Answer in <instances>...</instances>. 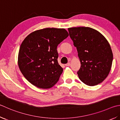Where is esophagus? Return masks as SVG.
<instances>
[{
	"label": "esophagus",
	"instance_id": "1",
	"mask_svg": "<svg viewBox=\"0 0 120 120\" xmlns=\"http://www.w3.org/2000/svg\"><path fill=\"white\" fill-rule=\"evenodd\" d=\"M70 66V62H68V64H66V66H67V67H68V66Z\"/></svg>",
	"mask_w": 120,
	"mask_h": 120
}]
</instances>
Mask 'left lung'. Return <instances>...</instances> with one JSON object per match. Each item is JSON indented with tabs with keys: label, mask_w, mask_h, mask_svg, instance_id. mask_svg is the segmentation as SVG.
<instances>
[{
	"label": "left lung",
	"mask_w": 120,
	"mask_h": 120,
	"mask_svg": "<svg viewBox=\"0 0 120 120\" xmlns=\"http://www.w3.org/2000/svg\"><path fill=\"white\" fill-rule=\"evenodd\" d=\"M68 31L81 62L77 72L80 80L89 86L103 81L110 72L113 61L112 51L107 40L90 27L70 28Z\"/></svg>",
	"instance_id": "obj_1"
}]
</instances>
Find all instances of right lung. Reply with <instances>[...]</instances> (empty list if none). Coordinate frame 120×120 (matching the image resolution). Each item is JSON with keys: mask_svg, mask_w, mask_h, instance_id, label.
Wrapping results in <instances>:
<instances>
[{"mask_svg": "<svg viewBox=\"0 0 120 120\" xmlns=\"http://www.w3.org/2000/svg\"><path fill=\"white\" fill-rule=\"evenodd\" d=\"M69 34L66 29L45 28L29 34L20 47L18 66L30 83L49 89L58 81L63 70L58 64V45Z\"/></svg>", "mask_w": 120, "mask_h": 120, "instance_id": "right-lung-1", "label": "right lung"}]
</instances>
